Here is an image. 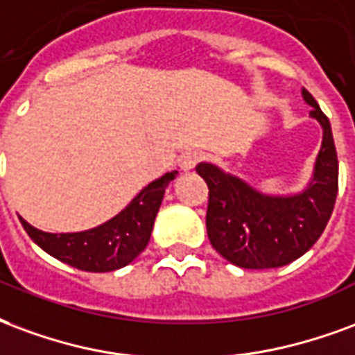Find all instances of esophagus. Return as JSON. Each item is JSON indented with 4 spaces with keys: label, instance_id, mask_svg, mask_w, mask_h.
Listing matches in <instances>:
<instances>
[{
    "label": "esophagus",
    "instance_id": "34e87169",
    "mask_svg": "<svg viewBox=\"0 0 355 355\" xmlns=\"http://www.w3.org/2000/svg\"><path fill=\"white\" fill-rule=\"evenodd\" d=\"M202 151H198V149H189V151L181 153L180 159H178V164H180L181 170H193V168L202 160Z\"/></svg>",
    "mask_w": 355,
    "mask_h": 355
}]
</instances>
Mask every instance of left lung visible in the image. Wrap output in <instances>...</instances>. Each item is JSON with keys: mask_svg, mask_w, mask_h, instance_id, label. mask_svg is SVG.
Listing matches in <instances>:
<instances>
[{"mask_svg": "<svg viewBox=\"0 0 355 355\" xmlns=\"http://www.w3.org/2000/svg\"><path fill=\"white\" fill-rule=\"evenodd\" d=\"M310 115L323 126L314 178L301 195L266 196L214 164L196 172L208 183L206 229L214 250L240 268H278L299 259L322 236L338 193V159L329 119L302 89Z\"/></svg>", "mask_w": 355, "mask_h": 355, "instance_id": "obj_1", "label": "left lung"}]
</instances>
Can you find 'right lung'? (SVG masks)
I'll return each mask as SVG.
<instances>
[{"label":"right lung","mask_w":355,"mask_h":355,"mask_svg":"<svg viewBox=\"0 0 355 355\" xmlns=\"http://www.w3.org/2000/svg\"><path fill=\"white\" fill-rule=\"evenodd\" d=\"M175 174L178 172H168L149 183L119 216L90 231L51 234L26 223L22 217L20 223L28 236L54 259L87 272L117 270L146 250L164 191L168 183L175 180Z\"/></svg>","instance_id":"right-lung-1"}]
</instances>
